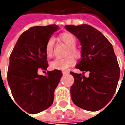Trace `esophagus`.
<instances>
[{
    "label": "esophagus",
    "instance_id": "obj_1",
    "mask_svg": "<svg viewBox=\"0 0 125 125\" xmlns=\"http://www.w3.org/2000/svg\"><path fill=\"white\" fill-rule=\"evenodd\" d=\"M67 74H69L68 72H62V74L63 75H67Z\"/></svg>",
    "mask_w": 125,
    "mask_h": 125
}]
</instances>
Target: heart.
Masks as SVG:
<instances>
[{
	"mask_svg": "<svg viewBox=\"0 0 125 125\" xmlns=\"http://www.w3.org/2000/svg\"><path fill=\"white\" fill-rule=\"evenodd\" d=\"M60 39L68 46H70L69 50H68V53H71L72 55L76 58L79 57L80 51L75 47L76 40L74 35H72L70 32H65L60 35ZM53 45H54V40L53 38H50L47 42L45 47L46 54L48 57H51L53 55ZM74 63L75 60L73 58V56L69 55L64 58H55V60L51 62L50 67L53 70L65 71L70 67L72 66Z\"/></svg>",
	"mask_w": 125,
	"mask_h": 125,
	"instance_id": "b5f03b06",
	"label": "heart"
}]
</instances>
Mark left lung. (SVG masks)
Masks as SVG:
<instances>
[{
  "mask_svg": "<svg viewBox=\"0 0 125 125\" xmlns=\"http://www.w3.org/2000/svg\"><path fill=\"white\" fill-rule=\"evenodd\" d=\"M81 44V59L76 67L89 76L70 72L74 82L70 89L75 105L97 111L111 101L120 78V68L112 44L98 30L87 24L65 26Z\"/></svg>",
  "mask_w": 125,
  "mask_h": 125,
  "instance_id": "8db88e82",
  "label": "left lung"
}]
</instances>
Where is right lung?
Instances as JSON below:
<instances>
[{"instance_id":"right-lung-1","label":"right lung","mask_w":125,"mask_h":125,"mask_svg":"<svg viewBox=\"0 0 125 125\" xmlns=\"http://www.w3.org/2000/svg\"><path fill=\"white\" fill-rule=\"evenodd\" d=\"M58 29L56 25L29 28L19 37L10 56L8 84L14 100L27 113H40L53 104L62 74L54 70L42 76L37 70H47L46 44Z\"/></svg>"}]
</instances>
